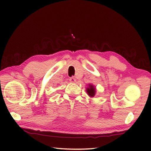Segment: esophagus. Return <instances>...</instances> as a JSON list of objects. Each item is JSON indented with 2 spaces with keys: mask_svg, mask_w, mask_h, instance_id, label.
Listing matches in <instances>:
<instances>
[{
  "mask_svg": "<svg viewBox=\"0 0 151 151\" xmlns=\"http://www.w3.org/2000/svg\"><path fill=\"white\" fill-rule=\"evenodd\" d=\"M69 81L72 83H75L76 82V78L75 77H71L69 78Z\"/></svg>",
  "mask_w": 151,
  "mask_h": 151,
  "instance_id": "obj_1",
  "label": "esophagus"
}]
</instances>
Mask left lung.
Segmentation results:
<instances>
[{
	"label": "left lung",
	"mask_w": 151,
	"mask_h": 151,
	"mask_svg": "<svg viewBox=\"0 0 151 151\" xmlns=\"http://www.w3.org/2000/svg\"><path fill=\"white\" fill-rule=\"evenodd\" d=\"M86 92L90 97H94L96 94V88L91 84H88V87L86 88Z\"/></svg>",
	"instance_id": "1"
}]
</instances>
